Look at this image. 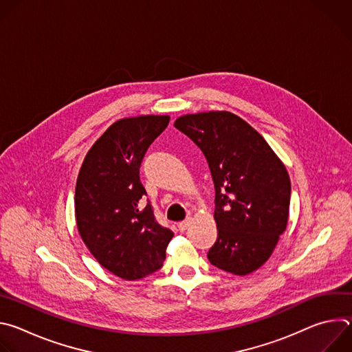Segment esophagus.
I'll use <instances>...</instances> for the list:
<instances>
[{"instance_id":"obj_1","label":"esophagus","mask_w":352,"mask_h":352,"mask_svg":"<svg viewBox=\"0 0 352 352\" xmlns=\"http://www.w3.org/2000/svg\"><path fill=\"white\" fill-rule=\"evenodd\" d=\"M189 224H190V220H189V219H188V220H184V221H181V223L178 224V228H179V231H181V232H185V231L188 230Z\"/></svg>"}]
</instances>
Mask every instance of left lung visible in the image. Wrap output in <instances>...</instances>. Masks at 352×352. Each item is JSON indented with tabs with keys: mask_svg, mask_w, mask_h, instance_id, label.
Returning <instances> with one entry per match:
<instances>
[{
	"mask_svg": "<svg viewBox=\"0 0 352 352\" xmlns=\"http://www.w3.org/2000/svg\"><path fill=\"white\" fill-rule=\"evenodd\" d=\"M174 126L202 150L214 182L217 239L209 262L232 274L259 269L288 220L291 182L272 147L228 111L179 117Z\"/></svg>",
	"mask_w": 352,
	"mask_h": 352,
	"instance_id": "1",
	"label": "left lung"
}]
</instances>
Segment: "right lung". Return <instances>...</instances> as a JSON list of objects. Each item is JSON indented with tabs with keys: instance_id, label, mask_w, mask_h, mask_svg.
Returning a JSON list of instances; mask_svg holds the SVG:
<instances>
[{
	"instance_id": "add662e5",
	"label": "right lung",
	"mask_w": 352,
	"mask_h": 352,
	"mask_svg": "<svg viewBox=\"0 0 352 352\" xmlns=\"http://www.w3.org/2000/svg\"><path fill=\"white\" fill-rule=\"evenodd\" d=\"M167 116L114 122L89 150L75 190L79 234L104 269L139 280L163 266L173 231L157 223L139 170L148 146L167 128Z\"/></svg>"
}]
</instances>
